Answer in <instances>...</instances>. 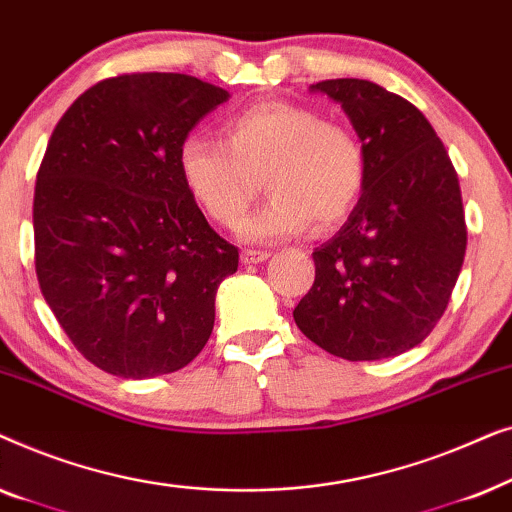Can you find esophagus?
I'll use <instances>...</instances> for the list:
<instances>
[{"label":"esophagus","mask_w":512,"mask_h":512,"mask_svg":"<svg viewBox=\"0 0 512 512\" xmlns=\"http://www.w3.org/2000/svg\"><path fill=\"white\" fill-rule=\"evenodd\" d=\"M268 258H270L268 251H256V249H244L242 251V263L244 265L263 263V261H268Z\"/></svg>","instance_id":"esophagus-1"}]
</instances>
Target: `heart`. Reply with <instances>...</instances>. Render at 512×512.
I'll return each mask as SVG.
<instances>
[{
    "mask_svg": "<svg viewBox=\"0 0 512 512\" xmlns=\"http://www.w3.org/2000/svg\"><path fill=\"white\" fill-rule=\"evenodd\" d=\"M226 144L184 137L179 174L193 200L223 228H237L258 193L272 198L244 223L254 242L284 240L317 223L328 230L352 214L366 181V151L347 125L296 102H261L228 118Z\"/></svg>",
    "mask_w": 512,
    "mask_h": 512,
    "instance_id": "b5f03b06",
    "label": "heart"
}]
</instances>
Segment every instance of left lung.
I'll use <instances>...</instances> for the list:
<instances>
[{
	"mask_svg": "<svg viewBox=\"0 0 512 512\" xmlns=\"http://www.w3.org/2000/svg\"><path fill=\"white\" fill-rule=\"evenodd\" d=\"M340 102L366 151V181L335 237L314 249V284L293 319L347 361L403 354L433 331L466 254L459 177L415 104L373 81L314 83Z\"/></svg>",
	"mask_w": 512,
	"mask_h": 512,
	"instance_id": "8db88e82",
	"label": "left lung"
}]
</instances>
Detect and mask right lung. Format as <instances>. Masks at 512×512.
I'll return each mask as SVG.
<instances>
[{"mask_svg":"<svg viewBox=\"0 0 512 512\" xmlns=\"http://www.w3.org/2000/svg\"><path fill=\"white\" fill-rule=\"evenodd\" d=\"M228 90L188 74H121L74 100L34 186V268L55 319L104 373L144 380L207 345L240 254L179 174V146Z\"/></svg>","mask_w":512,"mask_h":512,"instance_id":"right-lung-1","label":"right lung"}]
</instances>
